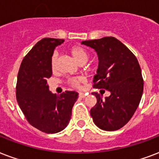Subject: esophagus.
<instances>
[{
    "mask_svg": "<svg viewBox=\"0 0 159 159\" xmlns=\"http://www.w3.org/2000/svg\"><path fill=\"white\" fill-rule=\"evenodd\" d=\"M85 96H86V94H84L83 93H79V97L80 98H85Z\"/></svg>",
    "mask_w": 159,
    "mask_h": 159,
    "instance_id": "esophagus-1",
    "label": "esophagus"
}]
</instances>
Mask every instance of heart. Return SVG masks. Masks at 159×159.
Returning a JSON list of instances; mask_svg holds the SVG:
<instances>
[{
	"mask_svg": "<svg viewBox=\"0 0 159 159\" xmlns=\"http://www.w3.org/2000/svg\"><path fill=\"white\" fill-rule=\"evenodd\" d=\"M70 52L72 55V57L76 59V60L81 64H84L85 62H87L89 58V55L87 51L85 50L84 48H82L81 47H71L70 49ZM58 54L57 52H54L51 58V66H52V69L55 70L57 68V62ZM83 81L82 77H73L71 79L68 80V84L74 88H77L80 87V83Z\"/></svg>",
	"mask_w": 159,
	"mask_h": 159,
	"instance_id": "1",
	"label": "heart"
}]
</instances>
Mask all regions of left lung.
Segmentation results:
<instances>
[{
  "mask_svg": "<svg viewBox=\"0 0 159 159\" xmlns=\"http://www.w3.org/2000/svg\"><path fill=\"white\" fill-rule=\"evenodd\" d=\"M82 44L93 48L98 57L93 87L111 93L103 101L98 93H92L97 103L91 109V117L102 130H118L133 117L143 96V80L138 59L112 36L83 41Z\"/></svg>",
  "mask_w": 159,
  "mask_h": 159,
  "instance_id": "left-lung-1",
  "label": "left lung"
}]
</instances>
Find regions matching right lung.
Instances as JSON below:
<instances>
[{"instance_id":"right-lung-1","label":"right lung","mask_w":159,"mask_h":159,"mask_svg":"<svg viewBox=\"0 0 159 159\" xmlns=\"http://www.w3.org/2000/svg\"><path fill=\"white\" fill-rule=\"evenodd\" d=\"M63 39L43 38L21 61L17 75L16 96L29 123L46 133H56L68 125L71 109L78 98L75 91L60 95L49 91L47 80L52 75L51 58Z\"/></svg>"}]
</instances>
